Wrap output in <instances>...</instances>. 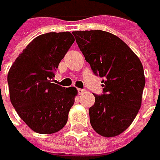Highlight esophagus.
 Segmentation results:
<instances>
[{
  "label": "esophagus",
  "mask_w": 160,
  "mask_h": 160,
  "mask_svg": "<svg viewBox=\"0 0 160 160\" xmlns=\"http://www.w3.org/2000/svg\"><path fill=\"white\" fill-rule=\"evenodd\" d=\"M84 91H85L84 89H80V88H78V89H77V92H78V94H81V93L84 92Z\"/></svg>",
  "instance_id": "obj_1"
}]
</instances>
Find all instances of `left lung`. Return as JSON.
Here are the masks:
<instances>
[{
	"label": "left lung",
	"instance_id": "obj_1",
	"mask_svg": "<svg viewBox=\"0 0 160 160\" xmlns=\"http://www.w3.org/2000/svg\"><path fill=\"white\" fill-rule=\"evenodd\" d=\"M72 34L92 72L104 78L103 92L94 94L95 102L89 108L91 125L100 135L117 136L132 124L142 105L145 85L142 64L126 42L108 32Z\"/></svg>",
	"mask_w": 160,
	"mask_h": 160
}]
</instances>
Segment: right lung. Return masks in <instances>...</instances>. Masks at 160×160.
Returning a JSON list of instances; mask_svg holds the SVG:
<instances>
[{
    "label": "right lung",
    "instance_id": "right-lung-1",
    "mask_svg": "<svg viewBox=\"0 0 160 160\" xmlns=\"http://www.w3.org/2000/svg\"><path fill=\"white\" fill-rule=\"evenodd\" d=\"M74 42L69 32L41 34L23 50L9 71L10 102L20 118L38 133L58 132L68 122L77 90L52 83V79Z\"/></svg>",
    "mask_w": 160,
    "mask_h": 160
}]
</instances>
